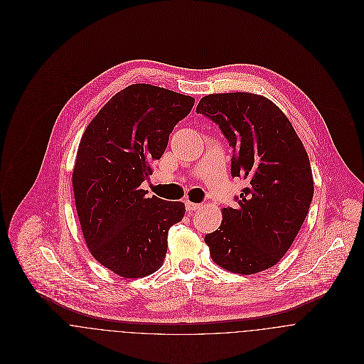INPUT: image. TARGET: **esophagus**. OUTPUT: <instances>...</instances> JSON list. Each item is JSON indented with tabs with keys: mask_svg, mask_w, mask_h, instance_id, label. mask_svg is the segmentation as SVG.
I'll list each match as a JSON object with an SVG mask.
<instances>
[{
	"mask_svg": "<svg viewBox=\"0 0 364 364\" xmlns=\"http://www.w3.org/2000/svg\"><path fill=\"white\" fill-rule=\"evenodd\" d=\"M186 208L189 210V211H196V210H199V208H202L200 205H198V203H192V202H186Z\"/></svg>",
	"mask_w": 364,
	"mask_h": 364,
	"instance_id": "esophagus-1",
	"label": "esophagus"
}]
</instances>
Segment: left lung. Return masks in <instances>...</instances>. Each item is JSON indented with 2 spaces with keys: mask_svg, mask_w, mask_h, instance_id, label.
I'll return each instance as SVG.
<instances>
[{
  "mask_svg": "<svg viewBox=\"0 0 364 364\" xmlns=\"http://www.w3.org/2000/svg\"><path fill=\"white\" fill-rule=\"evenodd\" d=\"M196 112L214 122L232 149L231 176L247 181L238 206L223 208L205 241L221 267L254 274L284 257L314 195L309 154L286 114L248 92L203 97Z\"/></svg>",
  "mask_w": 364,
  "mask_h": 364,
  "instance_id": "left-lung-1",
  "label": "left lung"
}]
</instances>
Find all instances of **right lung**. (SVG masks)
<instances>
[{"instance_id":"obj_1","label":"right lung","mask_w":364,"mask_h":364,"mask_svg":"<svg viewBox=\"0 0 364 364\" xmlns=\"http://www.w3.org/2000/svg\"><path fill=\"white\" fill-rule=\"evenodd\" d=\"M193 105L192 97L133 84L112 97L81 139L73 172L81 230L94 258L122 277L156 272L169 228L185 215L182 202L149 198L141 183Z\"/></svg>"}]
</instances>
